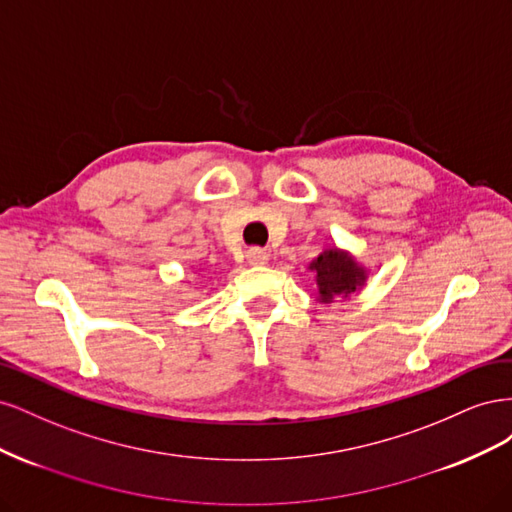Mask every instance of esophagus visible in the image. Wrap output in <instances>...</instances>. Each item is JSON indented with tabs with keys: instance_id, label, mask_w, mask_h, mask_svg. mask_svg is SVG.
<instances>
[{
	"instance_id": "obj_1",
	"label": "esophagus",
	"mask_w": 512,
	"mask_h": 512,
	"mask_svg": "<svg viewBox=\"0 0 512 512\" xmlns=\"http://www.w3.org/2000/svg\"><path fill=\"white\" fill-rule=\"evenodd\" d=\"M247 260H250V265H267L269 252L262 250V247H250L247 250Z\"/></svg>"
}]
</instances>
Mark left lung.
I'll return each instance as SVG.
<instances>
[{
	"mask_svg": "<svg viewBox=\"0 0 512 512\" xmlns=\"http://www.w3.org/2000/svg\"><path fill=\"white\" fill-rule=\"evenodd\" d=\"M309 269L316 273L320 303H333L337 297H350L356 290H361L367 280V271L354 260V256L339 250V247L324 250L316 260H312Z\"/></svg>",
	"mask_w": 512,
	"mask_h": 512,
	"instance_id": "left-lung-1",
	"label": "left lung"
}]
</instances>
